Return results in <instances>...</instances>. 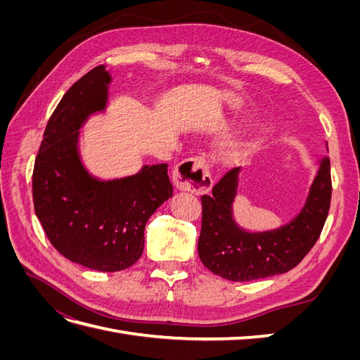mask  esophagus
Instances as JSON below:
<instances>
[{
	"label": "esophagus",
	"instance_id": "34e87169",
	"mask_svg": "<svg viewBox=\"0 0 360 360\" xmlns=\"http://www.w3.org/2000/svg\"><path fill=\"white\" fill-rule=\"evenodd\" d=\"M174 183L180 191L205 193L213 186L209 163L204 156H193L181 160L174 171Z\"/></svg>",
	"mask_w": 360,
	"mask_h": 360
}]
</instances>
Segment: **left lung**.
I'll list each match as a JSON object with an SVG mask.
<instances>
[{
	"instance_id": "8db88e82",
	"label": "left lung",
	"mask_w": 360,
	"mask_h": 360,
	"mask_svg": "<svg viewBox=\"0 0 360 360\" xmlns=\"http://www.w3.org/2000/svg\"><path fill=\"white\" fill-rule=\"evenodd\" d=\"M238 168L219 179L210 195H202V221L198 255L202 264L228 281L267 278L296 267L315 242L328 219L332 198L330 160L321 162L303 210L288 225L269 233H246L231 217Z\"/></svg>"
}]
</instances>
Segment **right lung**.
Masks as SVG:
<instances>
[{
  "instance_id": "1",
  "label": "right lung",
  "mask_w": 360,
  "mask_h": 360,
  "mask_svg": "<svg viewBox=\"0 0 360 360\" xmlns=\"http://www.w3.org/2000/svg\"><path fill=\"white\" fill-rule=\"evenodd\" d=\"M110 75L97 66L63 96L46 124L32 169V201L49 242L68 259L101 271L135 264L144 249V228L172 197L168 163L135 176L97 181L76 151L81 123L106 102Z\"/></svg>"
}]
</instances>
